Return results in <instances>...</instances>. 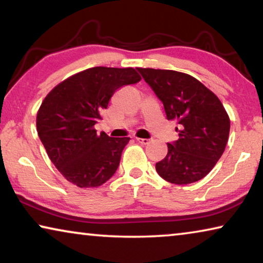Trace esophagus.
Masks as SVG:
<instances>
[{"instance_id": "esophagus-1", "label": "esophagus", "mask_w": 263, "mask_h": 263, "mask_svg": "<svg viewBox=\"0 0 263 263\" xmlns=\"http://www.w3.org/2000/svg\"><path fill=\"white\" fill-rule=\"evenodd\" d=\"M136 140L141 145H147L149 142V139H142V138H136Z\"/></svg>"}]
</instances>
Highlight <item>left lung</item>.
Wrapping results in <instances>:
<instances>
[{
    "mask_svg": "<svg viewBox=\"0 0 263 263\" xmlns=\"http://www.w3.org/2000/svg\"><path fill=\"white\" fill-rule=\"evenodd\" d=\"M162 102L167 119L180 124L179 139L168 142L166 158L157 162L158 174L171 183L202 180L224 153L230 118L219 99L198 80L169 69L138 68Z\"/></svg>",
    "mask_w": 263,
    "mask_h": 263,
    "instance_id": "obj_1",
    "label": "left lung"
}]
</instances>
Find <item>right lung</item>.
Returning <instances> with one entry per match:
<instances>
[{
  "label": "right lung",
  "mask_w": 263,
  "mask_h": 263,
  "mask_svg": "<svg viewBox=\"0 0 263 263\" xmlns=\"http://www.w3.org/2000/svg\"><path fill=\"white\" fill-rule=\"evenodd\" d=\"M140 80L130 67H92L65 80L45 97L37 114L38 136L66 180L94 188L112 177L130 138L99 136L94 125L117 89Z\"/></svg>",
  "instance_id": "1"
}]
</instances>
